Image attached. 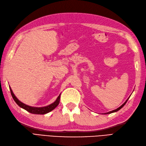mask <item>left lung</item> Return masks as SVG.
Masks as SVG:
<instances>
[{
	"label": "left lung",
	"instance_id": "1",
	"mask_svg": "<svg viewBox=\"0 0 146 146\" xmlns=\"http://www.w3.org/2000/svg\"><path fill=\"white\" fill-rule=\"evenodd\" d=\"M129 99V98L128 99H127L126 100V102L124 103V104H123V105L122 106H121L120 107H118V109H115V110H112V111H109V112H107V113H104V114H110V113H113V112H115V111H118L119 109H121V108L123 107V106H124L125 105V104H126V103L127 102V101H128V100Z\"/></svg>",
	"mask_w": 146,
	"mask_h": 146
}]
</instances>
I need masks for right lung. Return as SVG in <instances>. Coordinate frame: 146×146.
Here are the masks:
<instances>
[{"instance_id": "1", "label": "right lung", "mask_w": 146, "mask_h": 146, "mask_svg": "<svg viewBox=\"0 0 146 146\" xmlns=\"http://www.w3.org/2000/svg\"><path fill=\"white\" fill-rule=\"evenodd\" d=\"M10 90L11 94H12V96L13 100H15V102L20 107L23 108V109H24L25 110H26L27 111L30 112V113H33V114L43 115V114H46L47 113H48L49 111H52V110H54L55 108L58 105L59 102H60V94L58 96L57 100H56L53 104H50V105L46 106V107H31V106H27V105H26V104L20 102V100L16 98L15 96L14 95L12 89L10 88Z\"/></svg>"}]
</instances>
